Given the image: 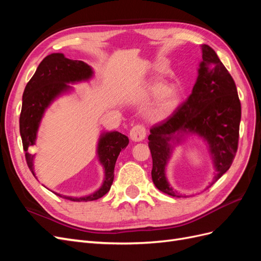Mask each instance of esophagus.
Listing matches in <instances>:
<instances>
[{"label":"esophagus","instance_id":"obj_1","mask_svg":"<svg viewBox=\"0 0 261 261\" xmlns=\"http://www.w3.org/2000/svg\"><path fill=\"white\" fill-rule=\"evenodd\" d=\"M129 136H130V139L133 141H141L143 139H145L146 137V127L144 125H135L134 127L130 129V133H129Z\"/></svg>","mask_w":261,"mask_h":261}]
</instances>
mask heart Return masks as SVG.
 <instances>
[{
	"instance_id": "b5f03b06",
	"label": "heart",
	"mask_w": 261,
	"mask_h": 261,
	"mask_svg": "<svg viewBox=\"0 0 261 261\" xmlns=\"http://www.w3.org/2000/svg\"><path fill=\"white\" fill-rule=\"evenodd\" d=\"M149 93L155 97L154 108L159 116H168L179 103L180 90L175 85H167L163 82L155 81L150 84Z\"/></svg>"
}]
</instances>
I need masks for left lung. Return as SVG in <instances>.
<instances>
[{
  "label": "left lung",
  "instance_id": "left-lung-1",
  "mask_svg": "<svg viewBox=\"0 0 261 261\" xmlns=\"http://www.w3.org/2000/svg\"><path fill=\"white\" fill-rule=\"evenodd\" d=\"M202 61L191 96L167 120L150 129L149 148L152 156L151 177L155 187L173 197H183L165 176V167L174 147L191 135L208 144L215 164L212 184L230 169L238 151L241 102L232 76L217 53L201 45Z\"/></svg>",
  "mask_w": 261,
  "mask_h": 261
}]
</instances>
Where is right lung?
Wrapping results in <instances>:
<instances>
[{
	"instance_id": "add662e5",
	"label": "right lung",
	"mask_w": 261,
	"mask_h": 261,
	"mask_svg": "<svg viewBox=\"0 0 261 261\" xmlns=\"http://www.w3.org/2000/svg\"><path fill=\"white\" fill-rule=\"evenodd\" d=\"M93 76L92 68L83 61L69 60L63 53H52L39 64L36 73L28 82L22 93V106L19 117V132L25 150L28 168L35 174L34 158L28 149L36 144L39 125L45 110L62 93L72 89L68 84L89 81ZM129 140L118 132L102 133L97 147V154L105 169V179L97 192L85 197H70L57 194L72 201H91L101 198L111 188L114 179V167L117 156Z\"/></svg>"
}]
</instances>
